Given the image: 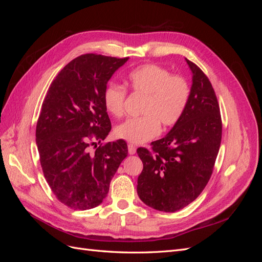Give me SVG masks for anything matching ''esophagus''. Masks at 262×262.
I'll return each mask as SVG.
<instances>
[{
	"instance_id": "obj_1",
	"label": "esophagus",
	"mask_w": 262,
	"mask_h": 262,
	"mask_svg": "<svg viewBox=\"0 0 262 262\" xmlns=\"http://www.w3.org/2000/svg\"><path fill=\"white\" fill-rule=\"evenodd\" d=\"M128 152H129V154H130V155L136 154V152H137V147L134 146L133 144H129V145H128Z\"/></svg>"
}]
</instances>
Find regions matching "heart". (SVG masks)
I'll return each mask as SVG.
<instances>
[{
  "label": "heart",
  "instance_id": "1",
  "mask_svg": "<svg viewBox=\"0 0 262 262\" xmlns=\"http://www.w3.org/2000/svg\"><path fill=\"white\" fill-rule=\"evenodd\" d=\"M125 83L132 93L144 95L141 114L129 118L116 126L119 139L134 144L152 140L164 126L176 124L184 115L190 98V86L181 75H171L169 71L156 64H143L126 75ZM126 91L121 85L109 83L102 93L107 113L119 118L123 115Z\"/></svg>",
  "mask_w": 262,
  "mask_h": 262
}]
</instances>
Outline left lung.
I'll use <instances>...</instances> for the list:
<instances>
[{"instance_id": "1", "label": "left lung", "mask_w": 262, "mask_h": 262, "mask_svg": "<svg viewBox=\"0 0 262 262\" xmlns=\"http://www.w3.org/2000/svg\"><path fill=\"white\" fill-rule=\"evenodd\" d=\"M192 72L190 98L180 120L152 152L138 148L143 170L137 191L148 207L176 212L194 201L209 182L221 145L220 106L211 82L202 70L186 59Z\"/></svg>"}]
</instances>
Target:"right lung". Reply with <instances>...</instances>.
Instances as JSON below:
<instances>
[{"label": "right lung", "instance_id": "add662e5", "mask_svg": "<svg viewBox=\"0 0 262 262\" xmlns=\"http://www.w3.org/2000/svg\"><path fill=\"white\" fill-rule=\"evenodd\" d=\"M128 59L82 54L60 71L47 92L36 142L45 178L68 208L90 210L99 205L128 155L123 140L100 145L94 154L89 152L94 139L105 140L112 130L102 93Z\"/></svg>", "mask_w": 262, "mask_h": 262}]
</instances>
